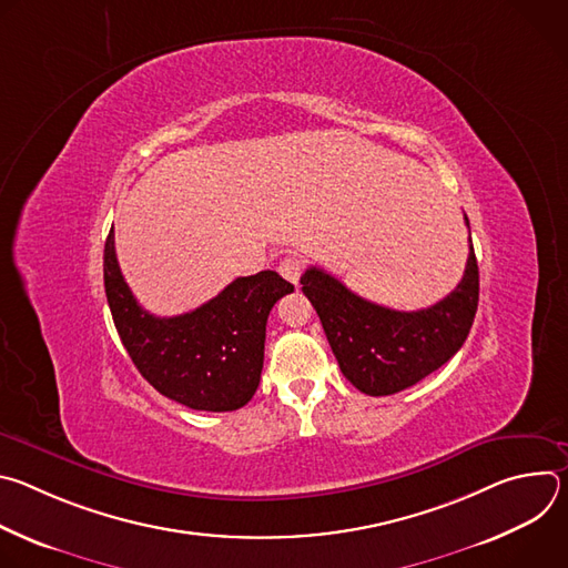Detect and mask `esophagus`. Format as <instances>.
<instances>
[{
	"label": "esophagus",
	"instance_id": "34e87169",
	"mask_svg": "<svg viewBox=\"0 0 568 568\" xmlns=\"http://www.w3.org/2000/svg\"><path fill=\"white\" fill-rule=\"evenodd\" d=\"M278 272H281V276H283L285 281H290L292 285H296L298 278H301V274H303V263H301L298 258H283V261L278 263Z\"/></svg>",
	"mask_w": 568,
	"mask_h": 568
}]
</instances>
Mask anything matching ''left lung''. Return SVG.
Masks as SVG:
<instances>
[{"label":"left lung","instance_id":"obj_1","mask_svg":"<svg viewBox=\"0 0 568 568\" xmlns=\"http://www.w3.org/2000/svg\"><path fill=\"white\" fill-rule=\"evenodd\" d=\"M465 224L469 226L467 215ZM301 285L344 377L366 395H393L449 362L465 344L478 305L471 237L460 283L425 310L399 312L371 303L316 267L301 276Z\"/></svg>","mask_w":568,"mask_h":568}]
</instances>
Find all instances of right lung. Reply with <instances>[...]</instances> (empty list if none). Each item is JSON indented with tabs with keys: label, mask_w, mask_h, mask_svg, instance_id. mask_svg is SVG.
Wrapping results in <instances>:
<instances>
[{
	"label": "right lung",
	"mask_w": 568,
	"mask_h": 568,
	"mask_svg": "<svg viewBox=\"0 0 568 568\" xmlns=\"http://www.w3.org/2000/svg\"><path fill=\"white\" fill-rule=\"evenodd\" d=\"M105 294L119 337L139 373L161 393L195 412H235L254 397L265 326L274 303L294 285L265 270L229 283L193 312L154 316L132 296L114 252L103 254Z\"/></svg>",
	"instance_id": "right-lung-1"
}]
</instances>
